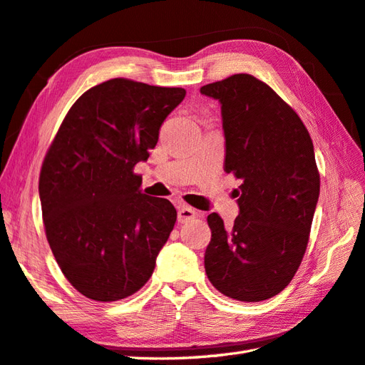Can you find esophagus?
I'll return each instance as SVG.
<instances>
[{
    "instance_id": "esophagus-1",
    "label": "esophagus",
    "mask_w": 365,
    "mask_h": 365,
    "mask_svg": "<svg viewBox=\"0 0 365 365\" xmlns=\"http://www.w3.org/2000/svg\"><path fill=\"white\" fill-rule=\"evenodd\" d=\"M197 215H199V213L195 209H191V207H188V205L178 207V221H180V223H187V221L196 218Z\"/></svg>"
}]
</instances>
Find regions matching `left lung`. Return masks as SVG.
Listing matches in <instances>:
<instances>
[{"instance_id": "1", "label": "left lung", "mask_w": 365, "mask_h": 365, "mask_svg": "<svg viewBox=\"0 0 365 365\" xmlns=\"http://www.w3.org/2000/svg\"><path fill=\"white\" fill-rule=\"evenodd\" d=\"M201 93L221 104L225 170L242 180L234 225L207 217L205 274L235 301H266L288 287L309 244L319 196L313 142L292 107L253 76L234 74Z\"/></svg>"}]
</instances>
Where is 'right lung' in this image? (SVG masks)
<instances>
[{"instance_id": "right-lung-1", "label": "right lung", "mask_w": 365, "mask_h": 365, "mask_svg": "<svg viewBox=\"0 0 365 365\" xmlns=\"http://www.w3.org/2000/svg\"><path fill=\"white\" fill-rule=\"evenodd\" d=\"M183 88L110 78L71 107L39 175L46 235L68 282L98 302L139 291L174 230L168 199L140 191L134 174L158 142Z\"/></svg>"}]
</instances>
